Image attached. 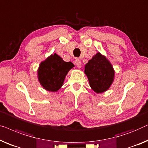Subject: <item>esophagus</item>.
Masks as SVG:
<instances>
[{
	"label": "esophagus",
	"instance_id": "1",
	"mask_svg": "<svg viewBox=\"0 0 148 148\" xmlns=\"http://www.w3.org/2000/svg\"><path fill=\"white\" fill-rule=\"evenodd\" d=\"M75 64L77 67L78 68H81V61L78 59H76L75 61Z\"/></svg>",
	"mask_w": 148,
	"mask_h": 148
}]
</instances>
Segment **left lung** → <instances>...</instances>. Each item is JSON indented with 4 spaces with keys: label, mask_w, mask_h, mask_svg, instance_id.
I'll return each mask as SVG.
<instances>
[{
    "label": "left lung",
    "mask_w": 148,
    "mask_h": 148,
    "mask_svg": "<svg viewBox=\"0 0 148 148\" xmlns=\"http://www.w3.org/2000/svg\"><path fill=\"white\" fill-rule=\"evenodd\" d=\"M85 73L90 87L97 93H103L110 88L115 75L110 61L99 53L94 55L85 65Z\"/></svg>",
    "instance_id": "1"
}]
</instances>
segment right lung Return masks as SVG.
Returning <instances> with one entry per match:
<instances>
[{"label": "right lung", "instance_id": "obj_1", "mask_svg": "<svg viewBox=\"0 0 148 148\" xmlns=\"http://www.w3.org/2000/svg\"><path fill=\"white\" fill-rule=\"evenodd\" d=\"M73 67L71 62L64 61L55 53L40 64L38 81L44 89L49 91H57L63 85L67 73Z\"/></svg>", "mask_w": 148, "mask_h": 148}]
</instances>
